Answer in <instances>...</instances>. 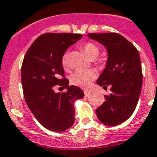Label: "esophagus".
<instances>
[{"label": "esophagus", "mask_w": 157, "mask_h": 157, "mask_svg": "<svg viewBox=\"0 0 157 157\" xmlns=\"http://www.w3.org/2000/svg\"><path fill=\"white\" fill-rule=\"evenodd\" d=\"M84 93H85V97H88V96H89V94H90V92L88 90H85L84 91Z\"/></svg>", "instance_id": "obj_1"}]
</instances>
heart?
Listing matches in <instances>:
<instances>
[{
	"mask_svg": "<svg viewBox=\"0 0 157 157\" xmlns=\"http://www.w3.org/2000/svg\"><path fill=\"white\" fill-rule=\"evenodd\" d=\"M83 50L88 55L89 58H96L100 54V48L93 42H86L82 45ZM61 64L64 68L69 67V60H68V54L67 52L63 54L61 57ZM96 77V72L92 69H78L75 71L71 76V83L72 85L77 86L85 87L89 86L90 82Z\"/></svg>",
	"mask_w": 157,
	"mask_h": 157,
	"instance_id": "heart-1",
	"label": "heart"
}]
</instances>
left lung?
<instances>
[{
  "mask_svg": "<svg viewBox=\"0 0 157 157\" xmlns=\"http://www.w3.org/2000/svg\"><path fill=\"white\" fill-rule=\"evenodd\" d=\"M88 36L108 51L106 67L97 82L104 89L111 85L112 93L105 95V101L96 109L97 116L105 125L116 126L128 119L137 105L143 80L139 52L116 33H89Z\"/></svg>",
  "mask_w": 157,
  "mask_h": 157,
  "instance_id": "obj_1",
  "label": "left lung"
}]
</instances>
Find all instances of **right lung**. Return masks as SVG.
<instances>
[{
	"mask_svg": "<svg viewBox=\"0 0 157 157\" xmlns=\"http://www.w3.org/2000/svg\"><path fill=\"white\" fill-rule=\"evenodd\" d=\"M82 37L77 33H44L28 49L21 66L24 97L29 109L47 129L63 132L75 121L74 102L84 97L78 87L68 85L61 57L70 45ZM67 88L56 94L54 87Z\"/></svg>",
	"mask_w": 157,
	"mask_h": 157,
	"instance_id": "1",
	"label": "right lung"
}]
</instances>
